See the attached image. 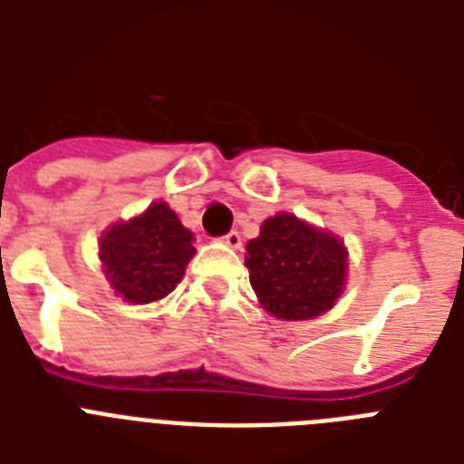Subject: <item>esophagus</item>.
Here are the masks:
<instances>
[{"instance_id": "obj_1", "label": "esophagus", "mask_w": 464, "mask_h": 464, "mask_svg": "<svg viewBox=\"0 0 464 464\" xmlns=\"http://www.w3.org/2000/svg\"><path fill=\"white\" fill-rule=\"evenodd\" d=\"M221 243H224L226 247H233V250H238V247L243 246V240H240V233L238 231L226 233L224 238H221Z\"/></svg>"}]
</instances>
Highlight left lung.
<instances>
[{"instance_id": "left-lung-1", "label": "left lung", "mask_w": 464, "mask_h": 464, "mask_svg": "<svg viewBox=\"0 0 464 464\" xmlns=\"http://www.w3.org/2000/svg\"><path fill=\"white\" fill-rule=\"evenodd\" d=\"M246 267L262 308L282 320L327 313L346 282V247L332 233L294 214H276L247 240Z\"/></svg>"}]
</instances>
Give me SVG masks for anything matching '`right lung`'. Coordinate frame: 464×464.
Segmentation results:
<instances>
[{
  "label": "right lung",
  "instance_id": "1",
  "mask_svg": "<svg viewBox=\"0 0 464 464\" xmlns=\"http://www.w3.org/2000/svg\"><path fill=\"white\" fill-rule=\"evenodd\" d=\"M192 231L166 202L112 224L98 240L103 272L127 304H154L168 296L195 255Z\"/></svg>",
  "mask_w": 464,
  "mask_h": 464
}]
</instances>
